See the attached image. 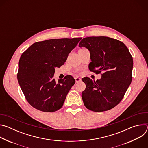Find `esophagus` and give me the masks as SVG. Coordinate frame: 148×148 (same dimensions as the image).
Masks as SVG:
<instances>
[{
  "instance_id": "obj_1",
  "label": "esophagus",
  "mask_w": 148,
  "mask_h": 148,
  "mask_svg": "<svg viewBox=\"0 0 148 148\" xmlns=\"http://www.w3.org/2000/svg\"><path fill=\"white\" fill-rule=\"evenodd\" d=\"M75 81L76 82H78L81 81V79L79 78H78V77H75Z\"/></svg>"
}]
</instances>
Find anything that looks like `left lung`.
Segmentation results:
<instances>
[{
  "instance_id": "obj_1",
  "label": "left lung",
  "mask_w": 148,
  "mask_h": 148,
  "mask_svg": "<svg viewBox=\"0 0 148 148\" xmlns=\"http://www.w3.org/2000/svg\"><path fill=\"white\" fill-rule=\"evenodd\" d=\"M79 46L90 52V70L101 74L97 81L82 79L86 85L82 92L84 105L94 112L113 108L121 101L132 79L133 58L128 49L122 41L105 36L84 38Z\"/></svg>"
}]
</instances>
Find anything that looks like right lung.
<instances>
[{
    "instance_id": "1",
    "label": "right lung",
    "mask_w": 148,
    "mask_h": 148,
    "mask_svg": "<svg viewBox=\"0 0 148 148\" xmlns=\"http://www.w3.org/2000/svg\"><path fill=\"white\" fill-rule=\"evenodd\" d=\"M81 38L36 42L21 56L17 77L26 100L33 108L53 112L62 107L75 79L69 75L56 82L53 78L55 68L64 64Z\"/></svg>"
}]
</instances>
